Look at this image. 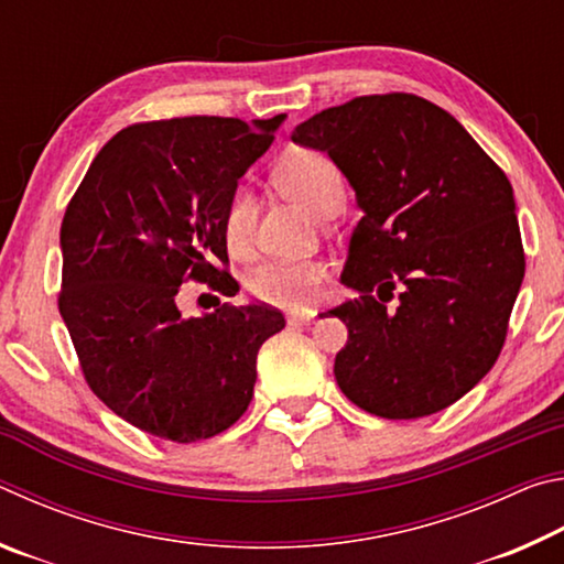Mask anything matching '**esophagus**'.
I'll return each mask as SVG.
<instances>
[{
    "instance_id": "obj_1",
    "label": "esophagus",
    "mask_w": 564,
    "mask_h": 564,
    "mask_svg": "<svg viewBox=\"0 0 564 564\" xmlns=\"http://www.w3.org/2000/svg\"><path fill=\"white\" fill-rule=\"evenodd\" d=\"M316 311H293L289 313V326H308V323L316 321Z\"/></svg>"
}]
</instances>
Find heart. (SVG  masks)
<instances>
[{"label": "heart", "mask_w": 564, "mask_h": 564, "mask_svg": "<svg viewBox=\"0 0 564 564\" xmlns=\"http://www.w3.org/2000/svg\"><path fill=\"white\" fill-rule=\"evenodd\" d=\"M279 186L311 214L321 216L333 204H343V176L333 161L313 149H295L275 166ZM259 202L248 188H236L224 212V238L228 251L246 256L253 246ZM326 269L323 263L301 261H265L248 273L246 289L253 299L281 308H301L318 293Z\"/></svg>", "instance_id": "heart-1"}]
</instances>
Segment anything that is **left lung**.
Instances as JSON below:
<instances>
[{
  "mask_svg": "<svg viewBox=\"0 0 564 564\" xmlns=\"http://www.w3.org/2000/svg\"><path fill=\"white\" fill-rule=\"evenodd\" d=\"M293 141L326 151L362 208L340 275L358 299L328 311L348 326L340 390L388 420L453 405L498 360L524 275L505 171L455 117L403 91L321 111Z\"/></svg>",
  "mask_w": 564,
  "mask_h": 564,
  "instance_id": "8db88e82",
  "label": "left lung"
}]
</instances>
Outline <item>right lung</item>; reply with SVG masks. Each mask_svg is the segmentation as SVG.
Segmentation results:
<instances>
[{"instance_id": "right-lung-1", "label": "right lung", "mask_w": 564, "mask_h": 564, "mask_svg": "<svg viewBox=\"0 0 564 564\" xmlns=\"http://www.w3.org/2000/svg\"><path fill=\"white\" fill-rule=\"evenodd\" d=\"M281 121L131 123L66 206L59 313L94 395L149 435L196 443L228 431L253 398L259 348L285 326L265 303L198 318L178 308L188 281L236 295L224 212Z\"/></svg>"}]
</instances>
